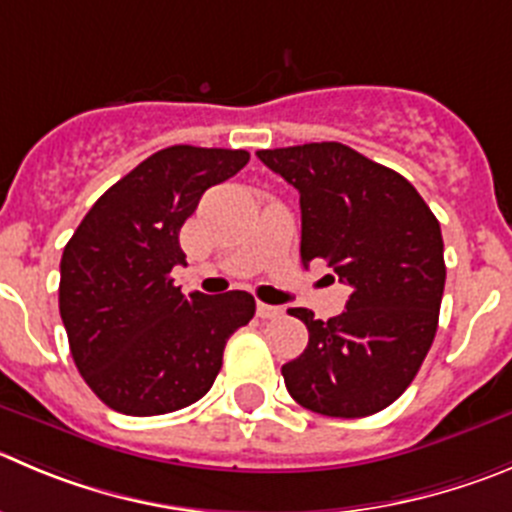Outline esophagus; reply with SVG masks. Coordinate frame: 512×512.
<instances>
[{
  "instance_id": "esophagus-1",
  "label": "esophagus",
  "mask_w": 512,
  "mask_h": 512,
  "mask_svg": "<svg viewBox=\"0 0 512 512\" xmlns=\"http://www.w3.org/2000/svg\"><path fill=\"white\" fill-rule=\"evenodd\" d=\"M257 315H260L262 321H272V318H280V315H283V308H280V305L257 303Z\"/></svg>"
}]
</instances>
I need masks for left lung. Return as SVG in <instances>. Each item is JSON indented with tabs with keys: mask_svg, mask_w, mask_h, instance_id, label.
Here are the masks:
<instances>
[{
	"mask_svg": "<svg viewBox=\"0 0 512 512\" xmlns=\"http://www.w3.org/2000/svg\"><path fill=\"white\" fill-rule=\"evenodd\" d=\"M257 159L300 194V257L326 260L351 285L346 310L315 321L283 366L290 396L315 414L358 419L394 404L434 341L444 293L437 217L394 169L336 141L267 148Z\"/></svg>",
	"mask_w": 512,
	"mask_h": 512,
	"instance_id": "left-lung-1",
	"label": "left lung"
}]
</instances>
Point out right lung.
Returning <instances> with one entry per match:
<instances>
[{
  "label": "right lung",
  "mask_w": 512,
  "mask_h": 512,
  "mask_svg": "<svg viewBox=\"0 0 512 512\" xmlns=\"http://www.w3.org/2000/svg\"><path fill=\"white\" fill-rule=\"evenodd\" d=\"M250 161L242 148L156 151L90 207L60 260V318L85 384L131 417L184 409L212 389L229 336L255 315L245 290L184 295L181 224Z\"/></svg>",
  "instance_id": "1"
}]
</instances>
